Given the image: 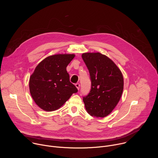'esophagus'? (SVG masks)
Returning <instances> with one entry per match:
<instances>
[{
    "label": "esophagus",
    "instance_id": "esophagus-1",
    "mask_svg": "<svg viewBox=\"0 0 158 158\" xmlns=\"http://www.w3.org/2000/svg\"><path fill=\"white\" fill-rule=\"evenodd\" d=\"M75 85H76V87H77V89L79 90V88H80V84H79V83H76V84H75Z\"/></svg>",
    "mask_w": 158,
    "mask_h": 158
}]
</instances>
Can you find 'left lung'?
Listing matches in <instances>:
<instances>
[{
    "label": "left lung",
    "instance_id": "obj_1",
    "mask_svg": "<svg viewBox=\"0 0 158 158\" xmlns=\"http://www.w3.org/2000/svg\"><path fill=\"white\" fill-rule=\"evenodd\" d=\"M82 58L91 81V91L83 97L85 109L92 116L104 118L115 108L122 96V73L113 61L99 52L84 53Z\"/></svg>",
    "mask_w": 158,
    "mask_h": 158
}]
</instances>
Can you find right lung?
Returning <instances> with one entry per match:
<instances>
[{
	"label": "right lung",
	"mask_w": 158,
	"mask_h": 158,
	"mask_svg": "<svg viewBox=\"0 0 158 158\" xmlns=\"http://www.w3.org/2000/svg\"><path fill=\"white\" fill-rule=\"evenodd\" d=\"M74 54H56L42 60L29 79V89L35 104L46 111L60 108L78 90L69 81L66 67Z\"/></svg>",
	"instance_id": "1"
}]
</instances>
